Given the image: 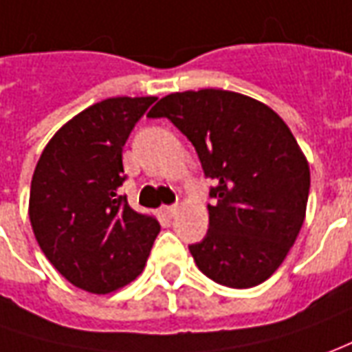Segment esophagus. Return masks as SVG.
<instances>
[{
  "mask_svg": "<svg viewBox=\"0 0 352 352\" xmlns=\"http://www.w3.org/2000/svg\"><path fill=\"white\" fill-rule=\"evenodd\" d=\"M176 212H178V207H176V205H168V207L162 208V214L166 218H174L176 217Z\"/></svg>",
  "mask_w": 352,
  "mask_h": 352,
  "instance_id": "esophagus-1",
  "label": "esophagus"
}]
</instances>
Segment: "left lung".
<instances>
[{"label": "left lung", "mask_w": 352, "mask_h": 352, "mask_svg": "<svg viewBox=\"0 0 352 352\" xmlns=\"http://www.w3.org/2000/svg\"><path fill=\"white\" fill-rule=\"evenodd\" d=\"M147 116L168 118L214 180L207 236L190 245L201 272L236 289L268 280L299 236L309 201V162L292 130L270 107L224 89L170 94Z\"/></svg>", "instance_id": "1"}]
</instances>
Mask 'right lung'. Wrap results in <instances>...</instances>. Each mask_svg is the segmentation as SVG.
<instances>
[{"instance_id": "1", "label": "right lung", "mask_w": 352, "mask_h": 352, "mask_svg": "<svg viewBox=\"0 0 352 352\" xmlns=\"http://www.w3.org/2000/svg\"><path fill=\"white\" fill-rule=\"evenodd\" d=\"M157 98H111L51 138L30 186L34 236L57 270L89 293H111L144 270L159 222L130 208L122 147Z\"/></svg>"}]
</instances>
